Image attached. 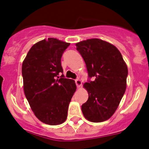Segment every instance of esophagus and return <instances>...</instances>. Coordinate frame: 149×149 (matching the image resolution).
Returning <instances> with one entry per match:
<instances>
[{
    "label": "esophagus",
    "instance_id": "obj_1",
    "mask_svg": "<svg viewBox=\"0 0 149 149\" xmlns=\"http://www.w3.org/2000/svg\"><path fill=\"white\" fill-rule=\"evenodd\" d=\"M75 83H76L77 86L78 88H79V87H81V84H82V82H81V80L79 79H77L75 80Z\"/></svg>",
    "mask_w": 149,
    "mask_h": 149
}]
</instances>
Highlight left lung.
I'll list each match as a JSON object with an SVG mask.
<instances>
[{
    "label": "left lung",
    "mask_w": 149,
    "mask_h": 149,
    "mask_svg": "<svg viewBox=\"0 0 149 149\" xmlns=\"http://www.w3.org/2000/svg\"><path fill=\"white\" fill-rule=\"evenodd\" d=\"M76 47L85 61L89 78L84 84L88 99L81 105L82 113L89 121H104L113 114L125 93L127 65L118 49L104 40H86Z\"/></svg>",
    "instance_id": "1"
}]
</instances>
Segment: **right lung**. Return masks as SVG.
I'll return each instance as SVG.
<instances>
[{
    "instance_id": "obj_1",
    "label": "right lung",
    "mask_w": 149,
    "mask_h": 149,
    "mask_svg": "<svg viewBox=\"0 0 149 149\" xmlns=\"http://www.w3.org/2000/svg\"><path fill=\"white\" fill-rule=\"evenodd\" d=\"M70 44L48 38L35 44L22 64L26 97L35 115L52 125L63 123L76 91L74 81L65 78L61 57Z\"/></svg>"
}]
</instances>
